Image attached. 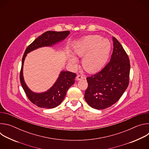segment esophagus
Listing matches in <instances>:
<instances>
[{"label": "esophagus", "mask_w": 149, "mask_h": 149, "mask_svg": "<svg viewBox=\"0 0 149 149\" xmlns=\"http://www.w3.org/2000/svg\"><path fill=\"white\" fill-rule=\"evenodd\" d=\"M84 78V77L83 76L81 75H78L77 76V77H76V79H77V81L82 80V79H83Z\"/></svg>", "instance_id": "34e87169"}]
</instances>
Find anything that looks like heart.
Returning a JSON list of instances; mask_svg holds the SVG:
<instances>
[{
  "label": "heart",
  "instance_id": "1",
  "mask_svg": "<svg viewBox=\"0 0 149 149\" xmlns=\"http://www.w3.org/2000/svg\"><path fill=\"white\" fill-rule=\"evenodd\" d=\"M111 50V44L107 39L100 35H93L82 38L74 47L76 56L84 57L82 66L88 72L95 73L100 71L107 61ZM70 64L75 67L78 60L74 56L69 57Z\"/></svg>",
  "mask_w": 149,
  "mask_h": 149
}]
</instances>
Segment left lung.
<instances>
[{"label": "left lung", "mask_w": 149, "mask_h": 149, "mask_svg": "<svg viewBox=\"0 0 149 149\" xmlns=\"http://www.w3.org/2000/svg\"><path fill=\"white\" fill-rule=\"evenodd\" d=\"M110 61L99 72L87 78L85 100L93 109L111 107L122 96L129 83L130 64L128 55L118 40L113 37Z\"/></svg>", "instance_id": "1"}]
</instances>
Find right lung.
I'll return each mask as SVG.
<instances>
[{"instance_id":"add662e5","label":"right lung","mask_w":149,"mask_h":149,"mask_svg":"<svg viewBox=\"0 0 149 149\" xmlns=\"http://www.w3.org/2000/svg\"><path fill=\"white\" fill-rule=\"evenodd\" d=\"M68 31L55 32L47 31L37 38L26 49L22 57V67L20 72V81L29 100L38 107L53 109L59 105L64 99L70 87L75 82L76 74L62 71L52 87L44 93H36L32 91L26 86L23 76L24 63L27 54L44 47H52L65 39L70 34Z\"/></svg>"}]
</instances>
